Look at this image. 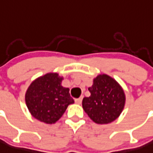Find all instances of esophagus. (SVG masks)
I'll list each match as a JSON object with an SVG mask.
<instances>
[{
  "instance_id": "1",
  "label": "esophagus",
  "mask_w": 153,
  "mask_h": 153,
  "mask_svg": "<svg viewBox=\"0 0 153 153\" xmlns=\"http://www.w3.org/2000/svg\"><path fill=\"white\" fill-rule=\"evenodd\" d=\"M82 97H80V98H79V99H75V103H76V104L80 105L81 103H82Z\"/></svg>"
}]
</instances>
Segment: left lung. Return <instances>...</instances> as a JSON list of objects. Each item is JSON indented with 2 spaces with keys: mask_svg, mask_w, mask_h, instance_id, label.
Returning <instances> with one entry per match:
<instances>
[{
  "mask_svg": "<svg viewBox=\"0 0 153 153\" xmlns=\"http://www.w3.org/2000/svg\"><path fill=\"white\" fill-rule=\"evenodd\" d=\"M88 91L91 95L83 99L82 107L94 123L108 124L119 118L126 104V95L114 78L106 74L99 75Z\"/></svg>",
  "mask_w": 153,
  "mask_h": 153,
  "instance_id": "8db88e82",
  "label": "left lung"
}]
</instances>
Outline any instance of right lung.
<instances>
[{
	"instance_id": "1",
	"label": "right lung",
	"mask_w": 153,
	"mask_h": 153,
	"mask_svg": "<svg viewBox=\"0 0 153 153\" xmlns=\"http://www.w3.org/2000/svg\"><path fill=\"white\" fill-rule=\"evenodd\" d=\"M63 77L47 73L33 81L25 93V102L34 118L45 124H54L74 100L68 88L62 85Z\"/></svg>"
}]
</instances>
